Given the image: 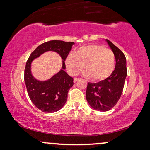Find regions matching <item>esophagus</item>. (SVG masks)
<instances>
[{
    "label": "esophagus",
    "instance_id": "1",
    "mask_svg": "<svg viewBox=\"0 0 150 150\" xmlns=\"http://www.w3.org/2000/svg\"><path fill=\"white\" fill-rule=\"evenodd\" d=\"M79 79H80V78H79V77H75V78H74V79H73V81H74V83H75V82H76V81H77V80H79Z\"/></svg>",
    "mask_w": 150,
    "mask_h": 150
}]
</instances>
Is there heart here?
I'll return each mask as SVG.
<instances>
[{
  "instance_id": "obj_1",
  "label": "heart",
  "mask_w": 150,
  "mask_h": 150,
  "mask_svg": "<svg viewBox=\"0 0 150 150\" xmlns=\"http://www.w3.org/2000/svg\"><path fill=\"white\" fill-rule=\"evenodd\" d=\"M66 67L71 75H76L83 69L86 76L94 81H101L110 76L115 66V56L103 46L89 45L79 47L74 53L68 55Z\"/></svg>"
}]
</instances>
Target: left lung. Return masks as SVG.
I'll return each mask as SVG.
<instances>
[{"instance_id": "8db88e82", "label": "left lung", "mask_w": 150, "mask_h": 150, "mask_svg": "<svg viewBox=\"0 0 150 150\" xmlns=\"http://www.w3.org/2000/svg\"><path fill=\"white\" fill-rule=\"evenodd\" d=\"M112 50L116 59L115 69L108 78L97 83H88L87 86V101L95 110L108 111L115 106L122 94L127 76L126 59L118 47L106 40Z\"/></svg>"}]
</instances>
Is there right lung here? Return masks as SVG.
I'll return each mask as SVG.
<instances>
[{
  "instance_id": "add662e5",
  "label": "right lung",
  "mask_w": 150,
  "mask_h": 150,
  "mask_svg": "<svg viewBox=\"0 0 150 150\" xmlns=\"http://www.w3.org/2000/svg\"><path fill=\"white\" fill-rule=\"evenodd\" d=\"M73 42L50 40L38 46L31 53L25 69L24 79L27 93L32 103L43 112H55L65 104L68 92L73 86V78L64 71L65 59L74 45ZM48 50L57 52L63 59V69L49 81H38L30 73L31 62L41 54Z\"/></svg>"
}]
</instances>
